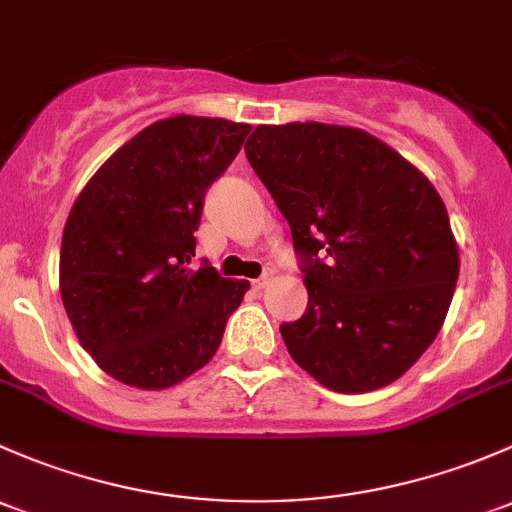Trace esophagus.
Segmentation results:
<instances>
[{
    "mask_svg": "<svg viewBox=\"0 0 512 512\" xmlns=\"http://www.w3.org/2000/svg\"><path fill=\"white\" fill-rule=\"evenodd\" d=\"M271 281H273V271L263 273L261 278H256V281H254V288H256V291H263V288H266Z\"/></svg>",
    "mask_w": 512,
    "mask_h": 512,
    "instance_id": "34e87169",
    "label": "esophagus"
}]
</instances>
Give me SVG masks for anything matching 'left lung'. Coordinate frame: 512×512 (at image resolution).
Returning a JSON list of instances; mask_svg holds the SVG:
<instances>
[{
	"label": "left lung",
	"mask_w": 512,
	"mask_h": 512,
	"mask_svg": "<svg viewBox=\"0 0 512 512\" xmlns=\"http://www.w3.org/2000/svg\"><path fill=\"white\" fill-rule=\"evenodd\" d=\"M244 150L303 263L308 308L281 325L295 365L342 394L392 384L439 335L458 281L434 184L342 125H258Z\"/></svg>",
	"instance_id": "8db88e82"
}]
</instances>
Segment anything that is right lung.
Listing matches in <instances>:
<instances>
[{
	"instance_id": "obj_1",
	"label": "right lung",
	"mask_w": 512,
	"mask_h": 512,
	"mask_svg": "<svg viewBox=\"0 0 512 512\" xmlns=\"http://www.w3.org/2000/svg\"><path fill=\"white\" fill-rule=\"evenodd\" d=\"M251 125L175 115L140 130L88 179L63 226V308L105 374L167 389L202 370L249 281L192 268L209 184Z\"/></svg>"
}]
</instances>
